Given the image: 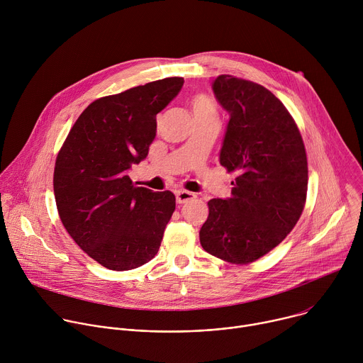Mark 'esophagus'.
Returning <instances> with one entry per match:
<instances>
[{
  "instance_id": "34e87169",
  "label": "esophagus",
  "mask_w": 363,
  "mask_h": 363,
  "mask_svg": "<svg viewBox=\"0 0 363 363\" xmlns=\"http://www.w3.org/2000/svg\"><path fill=\"white\" fill-rule=\"evenodd\" d=\"M175 195H177V202H178V203H185V202H188V201H191V199L195 198V194H194V192H189V191H185V189L177 191Z\"/></svg>"
}]
</instances>
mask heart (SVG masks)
I'll list each match as a JSON object with an SVG mask.
<instances>
[{"mask_svg":"<svg viewBox=\"0 0 363 363\" xmlns=\"http://www.w3.org/2000/svg\"><path fill=\"white\" fill-rule=\"evenodd\" d=\"M194 118H216V103L205 94H198L192 99Z\"/></svg>","mask_w":363,"mask_h":363,"instance_id":"b5f03b06","label":"heart"}]
</instances>
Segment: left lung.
Masks as SVG:
<instances>
[{
    "label": "left lung",
    "mask_w": 363,
    "mask_h": 363,
    "mask_svg": "<svg viewBox=\"0 0 363 363\" xmlns=\"http://www.w3.org/2000/svg\"><path fill=\"white\" fill-rule=\"evenodd\" d=\"M213 90L230 115L220 164L237 178L230 198L208 201L199 241L224 262L248 264L279 245L303 213L306 149L283 103L262 84L223 74Z\"/></svg>",
    "instance_id": "obj_1"
}]
</instances>
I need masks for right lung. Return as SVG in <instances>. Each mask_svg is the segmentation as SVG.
I'll return each instance as SVG.
<instances>
[{"mask_svg":"<svg viewBox=\"0 0 363 363\" xmlns=\"http://www.w3.org/2000/svg\"><path fill=\"white\" fill-rule=\"evenodd\" d=\"M182 86V77H167L94 100L57 155L53 186L60 220L76 244L109 270L152 260L175 211L171 191L135 186L128 174L147 157L157 115Z\"/></svg>","mask_w":363,"mask_h":363,"instance_id":"obj_1","label":"right lung"}]
</instances>
